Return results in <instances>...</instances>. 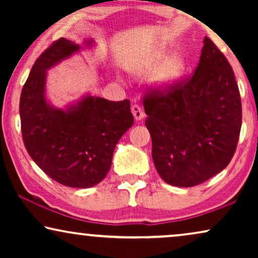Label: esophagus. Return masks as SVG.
I'll return each instance as SVG.
<instances>
[{
	"instance_id": "esophagus-1",
	"label": "esophagus",
	"mask_w": 258,
	"mask_h": 258,
	"mask_svg": "<svg viewBox=\"0 0 258 258\" xmlns=\"http://www.w3.org/2000/svg\"><path fill=\"white\" fill-rule=\"evenodd\" d=\"M132 112L136 121H141L144 117V112L139 104H134L132 107Z\"/></svg>"
}]
</instances>
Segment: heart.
Masks as SVG:
<instances>
[{"label":"heart","instance_id":"obj_1","mask_svg":"<svg viewBox=\"0 0 258 258\" xmlns=\"http://www.w3.org/2000/svg\"><path fill=\"white\" fill-rule=\"evenodd\" d=\"M163 52H156L146 64L141 67V72H153V70L158 68L161 64V62L163 61ZM185 69L186 62L183 56L174 55L171 56V57H169L167 61H164V64L160 69H157L156 73L153 75V83L155 88L161 91H168L172 89V88L181 81L185 73Z\"/></svg>","mask_w":258,"mask_h":258}]
</instances>
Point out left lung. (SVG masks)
Listing matches in <instances>:
<instances>
[{
    "instance_id": "8db88e82",
    "label": "left lung",
    "mask_w": 258,
    "mask_h": 258,
    "mask_svg": "<svg viewBox=\"0 0 258 258\" xmlns=\"http://www.w3.org/2000/svg\"><path fill=\"white\" fill-rule=\"evenodd\" d=\"M190 79L143 98L155 168L164 182L194 186L229 164L242 125L238 86L228 59L210 38Z\"/></svg>"
}]
</instances>
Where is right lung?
Returning a JSON list of instances; mask_svg holds the SVG:
<instances>
[{"label":"right lung","mask_w":258,"mask_h":258,"mask_svg":"<svg viewBox=\"0 0 258 258\" xmlns=\"http://www.w3.org/2000/svg\"><path fill=\"white\" fill-rule=\"evenodd\" d=\"M94 41L84 42L93 47ZM59 38L34 63L20 98L21 130L33 161L54 181L70 188H91L110 170L116 144L134 124L130 101H108L86 95L56 108L45 96L47 72L80 51Z\"/></svg>","instance_id":"add662e5"}]
</instances>
